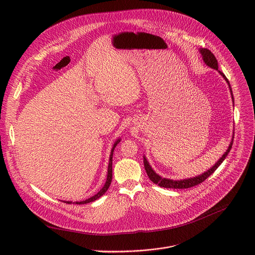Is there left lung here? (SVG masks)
I'll use <instances>...</instances> for the list:
<instances>
[{
	"instance_id": "8db88e82",
	"label": "left lung",
	"mask_w": 255,
	"mask_h": 255,
	"mask_svg": "<svg viewBox=\"0 0 255 255\" xmlns=\"http://www.w3.org/2000/svg\"><path fill=\"white\" fill-rule=\"evenodd\" d=\"M201 53L203 55V58H204V61L205 63L214 68V69H217L218 71L220 72V74L223 76V78L227 81V83L229 84V81L227 80V78L225 77V75L223 74L222 71H220L219 69H218V62H217V59L215 57V55L213 54V52H211L209 49L207 48H202L201 50ZM229 88L231 90V87H230V84H229ZM231 94H232V91H231ZM233 98V96H232ZM233 138H234V135H233ZM232 144H233V141H231L230 145L228 149L226 150V152L223 154V156L217 161V163L211 167L209 170H207L206 172H204L203 174L201 175H198V176H195V177H191V178H188V179H183V180H173V179H167V178H162L160 177L158 174H156L153 169L151 168V166L149 165V163L147 162L146 158L143 157V162H144V167H145V170H146V173L148 175V177L150 178V180L152 181V183H154L155 185H158L159 187L161 188H166V189H189V188H192V187H195V186H198L199 184L203 183V181L205 179H207L218 167H219V165L224 161V159L226 158V156L228 155V153L230 152L231 148H232Z\"/></svg>"
}]
</instances>
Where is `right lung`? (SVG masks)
I'll use <instances>...</instances> for the list:
<instances>
[{
	"label": "right lung",
	"instance_id": "1",
	"mask_svg": "<svg viewBox=\"0 0 255 255\" xmlns=\"http://www.w3.org/2000/svg\"><path fill=\"white\" fill-rule=\"evenodd\" d=\"M119 141H120V140L116 141V143L114 144V146H113V148H112V151H111L110 161H109V166H108V175H107V180H106L105 186H104V187L102 188V190H101L97 195H95L94 197H92V198H90V199H88V200H86V201H83V202H76V204L82 205V204H88V203L94 202V201L98 200L100 197H102V196L107 192V190L109 189V187H110L111 181H112V158H113V152H114V149H115L116 145H117V143H118ZM65 203H66V204H71V202H65Z\"/></svg>",
	"mask_w": 255,
	"mask_h": 255
}]
</instances>
